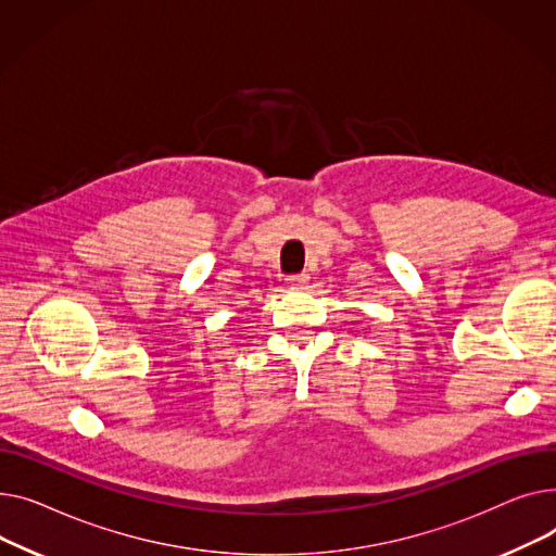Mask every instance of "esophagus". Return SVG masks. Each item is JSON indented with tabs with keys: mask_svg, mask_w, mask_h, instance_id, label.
Returning a JSON list of instances; mask_svg holds the SVG:
<instances>
[{
	"mask_svg": "<svg viewBox=\"0 0 556 556\" xmlns=\"http://www.w3.org/2000/svg\"><path fill=\"white\" fill-rule=\"evenodd\" d=\"M291 287H305L309 282V274H296V276H287L285 278Z\"/></svg>",
	"mask_w": 556,
	"mask_h": 556,
	"instance_id": "esophagus-1",
	"label": "esophagus"
}]
</instances>
